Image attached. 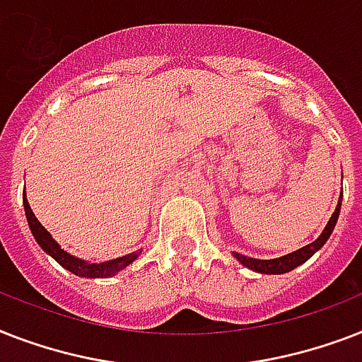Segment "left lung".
Returning <instances> with one entry per match:
<instances>
[{
  "mask_svg": "<svg viewBox=\"0 0 362 362\" xmlns=\"http://www.w3.org/2000/svg\"><path fill=\"white\" fill-rule=\"evenodd\" d=\"M340 206H342V195H340V199H338L337 209H334L332 216L329 218L325 229L321 231L320 237L315 238L314 242L306 244V246H303L300 250H297V252H291V253H287V255H281V257H276V259H255V257H247V255H242V253H237V252H233V255H235L237 261H240L246 269L255 270V272H259V274H286V272H289V270L297 269V267H300L303 263H306V261H308V259L317 252V250L323 247V244L329 240V237H331L332 231H334L338 216H340Z\"/></svg>",
  "mask_w": 362,
  "mask_h": 362,
  "instance_id": "left-lung-1",
  "label": "left lung"
}]
</instances>
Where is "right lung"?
Here are the masks:
<instances>
[{
	"mask_svg": "<svg viewBox=\"0 0 362 362\" xmlns=\"http://www.w3.org/2000/svg\"><path fill=\"white\" fill-rule=\"evenodd\" d=\"M22 201H24L25 220H28V226H30L31 235L35 237L37 244L42 247V252H47L48 255L52 259H56L65 270H69V272H73L75 276H81V278H110V276H116L120 270H124L125 267H129V264L141 255L142 250H136V252H131L127 253V255H122V257L103 261V263H90V261L75 257V255H71L69 252H65L64 247L54 240L52 235L41 226V221L37 220L35 214H33V210H31L30 203H28V199H25V189L24 195H22Z\"/></svg>",
	"mask_w": 362,
	"mask_h": 362,
	"instance_id": "right-lung-1",
	"label": "right lung"
}]
</instances>
